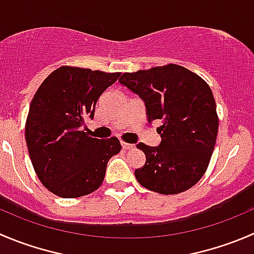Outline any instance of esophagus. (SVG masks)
<instances>
[{
    "label": "esophagus",
    "instance_id": "1",
    "mask_svg": "<svg viewBox=\"0 0 254 254\" xmlns=\"http://www.w3.org/2000/svg\"><path fill=\"white\" fill-rule=\"evenodd\" d=\"M120 144H122V147L124 150H130V149H132V147H134V145L127 144V142H125V141H122V142H120Z\"/></svg>",
    "mask_w": 254,
    "mask_h": 254
}]
</instances>
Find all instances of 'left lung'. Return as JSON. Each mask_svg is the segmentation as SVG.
Segmentation results:
<instances>
[{
	"label": "left lung",
	"mask_w": 254,
	"mask_h": 254,
	"mask_svg": "<svg viewBox=\"0 0 254 254\" xmlns=\"http://www.w3.org/2000/svg\"><path fill=\"white\" fill-rule=\"evenodd\" d=\"M119 82L145 102L147 122H161L159 146L137 144L145 164L135 170L141 186L162 195L184 192L205 175L215 149L218 115L210 85L177 64L124 73Z\"/></svg>",
	"instance_id": "1"
}]
</instances>
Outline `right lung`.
Returning <instances> with one entry per match:
<instances>
[{
	"mask_svg": "<svg viewBox=\"0 0 254 254\" xmlns=\"http://www.w3.org/2000/svg\"><path fill=\"white\" fill-rule=\"evenodd\" d=\"M119 77V72L63 65L37 89L24 135L34 171L54 195L75 198L99 189L108 161L122 150L118 137L100 140L80 130L94 117L103 92Z\"/></svg>",
	"mask_w": 254,
	"mask_h": 254,
	"instance_id": "obj_1",
	"label": "right lung"
}]
</instances>
